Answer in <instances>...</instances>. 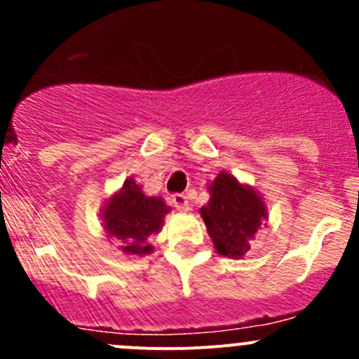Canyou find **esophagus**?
I'll list each match as a JSON object with an SVG mask.
<instances>
[{
  "label": "esophagus",
  "mask_w": 359,
  "mask_h": 359,
  "mask_svg": "<svg viewBox=\"0 0 359 359\" xmlns=\"http://www.w3.org/2000/svg\"><path fill=\"white\" fill-rule=\"evenodd\" d=\"M172 203L177 210H182V212H187V210H189V200H187L186 194L182 193L172 194Z\"/></svg>",
  "instance_id": "1"
}]
</instances>
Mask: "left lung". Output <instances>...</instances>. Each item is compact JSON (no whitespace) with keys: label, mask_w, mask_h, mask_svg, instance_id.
Here are the masks:
<instances>
[{"label":"left lung","mask_w":359,"mask_h":359,"mask_svg":"<svg viewBox=\"0 0 359 359\" xmlns=\"http://www.w3.org/2000/svg\"><path fill=\"white\" fill-rule=\"evenodd\" d=\"M201 217L217 253L236 259L248 252L250 240L267 215L264 201L252 187L220 172L210 186V201L201 206Z\"/></svg>","instance_id":"left-lung-1"}]
</instances>
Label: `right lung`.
Wrapping results in <instances>:
<instances>
[{
  "instance_id": "right-lung-1",
  "label": "right lung",
  "mask_w": 359,
  "mask_h": 359,
  "mask_svg": "<svg viewBox=\"0 0 359 359\" xmlns=\"http://www.w3.org/2000/svg\"><path fill=\"white\" fill-rule=\"evenodd\" d=\"M168 206L161 198H149L133 179H126L123 189L107 201L102 212L104 227L109 238L121 241L123 252L132 255L149 253L147 238L158 233Z\"/></svg>"
}]
</instances>
